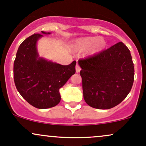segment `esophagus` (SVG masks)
<instances>
[{"mask_svg": "<svg viewBox=\"0 0 146 146\" xmlns=\"http://www.w3.org/2000/svg\"><path fill=\"white\" fill-rule=\"evenodd\" d=\"M80 70H81V68L80 67V66H79L78 64H76V66H75V71H76V73H79V72L80 71Z\"/></svg>", "mask_w": 146, "mask_h": 146, "instance_id": "esophagus-1", "label": "esophagus"}]
</instances>
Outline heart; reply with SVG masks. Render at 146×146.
<instances>
[{"label":"heart","mask_w":146,"mask_h":146,"mask_svg":"<svg viewBox=\"0 0 146 146\" xmlns=\"http://www.w3.org/2000/svg\"><path fill=\"white\" fill-rule=\"evenodd\" d=\"M106 42L102 38H97L95 36L83 37L77 39L74 42L72 48L75 51H84L90 48V54H95L102 51L106 47Z\"/></svg>","instance_id":"heart-1"}]
</instances>
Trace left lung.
I'll use <instances>...</instances> for the list:
<instances>
[{
  "mask_svg": "<svg viewBox=\"0 0 146 146\" xmlns=\"http://www.w3.org/2000/svg\"><path fill=\"white\" fill-rule=\"evenodd\" d=\"M86 103L98 109L120 104L131 90L135 69L130 50L121 42L78 60Z\"/></svg>",
  "mask_w": 146,
  "mask_h": 146,
  "instance_id": "1",
  "label": "left lung"
}]
</instances>
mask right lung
Wrapping results in <instances>:
<instances>
[{
  "mask_svg": "<svg viewBox=\"0 0 146 146\" xmlns=\"http://www.w3.org/2000/svg\"><path fill=\"white\" fill-rule=\"evenodd\" d=\"M41 31L25 39L18 47L14 63V79L18 91L28 103L39 109L56 106L61 100L59 90L75 73L76 61L61 65L39 56L37 42Z\"/></svg>",
  "mask_w": 146,
  "mask_h": 146,
  "instance_id": "obj_1",
  "label": "right lung"
}]
</instances>
